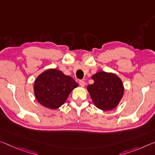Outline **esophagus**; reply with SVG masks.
<instances>
[{
    "instance_id": "obj_1",
    "label": "esophagus",
    "mask_w": 155,
    "mask_h": 155,
    "mask_svg": "<svg viewBox=\"0 0 155 155\" xmlns=\"http://www.w3.org/2000/svg\"><path fill=\"white\" fill-rule=\"evenodd\" d=\"M79 85H80L81 87H84L85 85V83L84 81L80 80V81H79Z\"/></svg>"
}]
</instances>
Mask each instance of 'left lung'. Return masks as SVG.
<instances>
[{
  "instance_id": "left-lung-1",
  "label": "left lung",
  "mask_w": 155,
  "mask_h": 155,
  "mask_svg": "<svg viewBox=\"0 0 155 155\" xmlns=\"http://www.w3.org/2000/svg\"><path fill=\"white\" fill-rule=\"evenodd\" d=\"M94 83L87 85L92 101L98 108L110 110L117 107L124 94V85L119 77L99 72L92 77Z\"/></svg>"
}]
</instances>
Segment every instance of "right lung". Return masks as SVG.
<instances>
[{
    "label": "right lung",
    "instance_id": "right-lung-1",
    "mask_svg": "<svg viewBox=\"0 0 155 155\" xmlns=\"http://www.w3.org/2000/svg\"><path fill=\"white\" fill-rule=\"evenodd\" d=\"M78 83L61 71L50 69L38 76L34 83V95L48 108L57 109L67 100Z\"/></svg>",
    "mask_w": 155,
    "mask_h": 155
}]
</instances>
